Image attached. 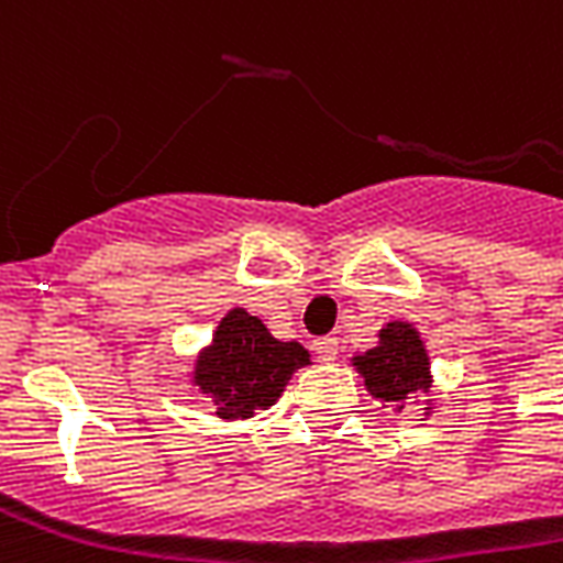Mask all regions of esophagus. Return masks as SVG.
I'll return each instance as SVG.
<instances>
[{"instance_id": "34e87169", "label": "esophagus", "mask_w": 563, "mask_h": 563, "mask_svg": "<svg viewBox=\"0 0 563 563\" xmlns=\"http://www.w3.org/2000/svg\"><path fill=\"white\" fill-rule=\"evenodd\" d=\"M312 351H316V357L321 363H330V360H336L339 354V339L336 336H321L312 342Z\"/></svg>"}]
</instances>
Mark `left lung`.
I'll return each mask as SVG.
<instances>
[{
	"mask_svg": "<svg viewBox=\"0 0 563 563\" xmlns=\"http://www.w3.org/2000/svg\"><path fill=\"white\" fill-rule=\"evenodd\" d=\"M375 349L351 360L366 380L368 396L405 410V401L419 393H431V360L419 330L407 321H389L377 333ZM431 410V407H424Z\"/></svg>",
	"mask_w": 563,
	"mask_h": 563,
	"instance_id": "8db88e82",
	"label": "left lung"
}]
</instances>
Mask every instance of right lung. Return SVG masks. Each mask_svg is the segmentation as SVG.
<instances>
[{"instance_id":"obj_1","label":"right lung","mask_w":563,"mask_h":563,"mask_svg":"<svg viewBox=\"0 0 563 563\" xmlns=\"http://www.w3.org/2000/svg\"><path fill=\"white\" fill-rule=\"evenodd\" d=\"M300 366H310V351L274 339L263 319L235 307L212 333V345L195 360L191 384L221 419H251L253 410H265L283 396Z\"/></svg>"}]
</instances>
